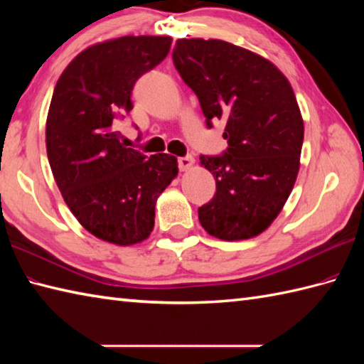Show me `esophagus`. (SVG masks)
Returning a JSON list of instances; mask_svg holds the SVG:
<instances>
[{
	"label": "esophagus",
	"instance_id": "obj_1",
	"mask_svg": "<svg viewBox=\"0 0 364 364\" xmlns=\"http://www.w3.org/2000/svg\"><path fill=\"white\" fill-rule=\"evenodd\" d=\"M192 166H194V158L188 154V156H183V158H178V167H180L181 172H186Z\"/></svg>",
	"mask_w": 364,
	"mask_h": 364
}]
</instances>
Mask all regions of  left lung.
Segmentation results:
<instances>
[{"label": "left lung", "mask_w": 364, "mask_h": 364, "mask_svg": "<svg viewBox=\"0 0 364 364\" xmlns=\"http://www.w3.org/2000/svg\"><path fill=\"white\" fill-rule=\"evenodd\" d=\"M172 58L208 128L227 122V151L200 156L218 189L198 220L222 241L258 236L280 214L300 167L304 120L291 84L270 60L215 38H180Z\"/></svg>", "instance_id": "left-lung-1"}]
</instances>
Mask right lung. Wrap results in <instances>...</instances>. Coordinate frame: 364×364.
Masks as SVG:
<instances>
[{
  "instance_id": "1",
  "label": "right lung",
  "mask_w": 364,
  "mask_h": 364,
  "mask_svg": "<svg viewBox=\"0 0 364 364\" xmlns=\"http://www.w3.org/2000/svg\"><path fill=\"white\" fill-rule=\"evenodd\" d=\"M172 37L125 36L81 51L53 92L46 153L67 206L89 233L115 245L150 236L154 206L178 175L176 158L120 142L115 122L133 109L136 81L164 60Z\"/></svg>"
}]
</instances>
